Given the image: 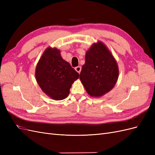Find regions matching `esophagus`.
<instances>
[{"label":"esophagus","mask_w":155,"mask_h":155,"mask_svg":"<svg viewBox=\"0 0 155 155\" xmlns=\"http://www.w3.org/2000/svg\"><path fill=\"white\" fill-rule=\"evenodd\" d=\"M75 70H76V71L79 74L81 72V67H80V66H78V67H76L75 68Z\"/></svg>","instance_id":"esophagus-1"}]
</instances>
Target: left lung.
<instances>
[{
	"label": "left lung",
	"instance_id": "left-lung-1",
	"mask_svg": "<svg viewBox=\"0 0 155 155\" xmlns=\"http://www.w3.org/2000/svg\"><path fill=\"white\" fill-rule=\"evenodd\" d=\"M116 61L101 41L94 43L86 52L79 79L87 92L100 97L111 91L118 78Z\"/></svg>",
	"mask_w": 155,
	"mask_h": 155
}]
</instances>
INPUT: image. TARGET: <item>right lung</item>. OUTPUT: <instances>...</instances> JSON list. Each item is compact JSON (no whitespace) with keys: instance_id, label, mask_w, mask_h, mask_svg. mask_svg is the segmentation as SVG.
Masks as SVG:
<instances>
[{"instance_id":"1","label":"right lung","mask_w":155,"mask_h":155,"mask_svg":"<svg viewBox=\"0 0 155 155\" xmlns=\"http://www.w3.org/2000/svg\"><path fill=\"white\" fill-rule=\"evenodd\" d=\"M79 76L56 48L45 50L35 69L38 85L46 95L55 100H62L68 96L72 84Z\"/></svg>"}]
</instances>
